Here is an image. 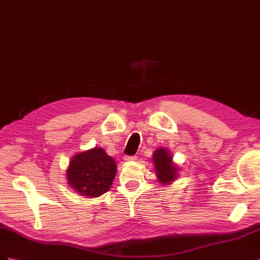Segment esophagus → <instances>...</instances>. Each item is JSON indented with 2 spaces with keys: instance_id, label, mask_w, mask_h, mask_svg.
Here are the masks:
<instances>
[{
  "instance_id": "obj_1",
  "label": "esophagus",
  "mask_w": 260,
  "mask_h": 260,
  "mask_svg": "<svg viewBox=\"0 0 260 260\" xmlns=\"http://www.w3.org/2000/svg\"><path fill=\"white\" fill-rule=\"evenodd\" d=\"M124 160L125 161H136L137 160V156H135V155H126L124 157Z\"/></svg>"
}]
</instances>
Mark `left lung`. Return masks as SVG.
<instances>
[{
    "mask_svg": "<svg viewBox=\"0 0 260 260\" xmlns=\"http://www.w3.org/2000/svg\"><path fill=\"white\" fill-rule=\"evenodd\" d=\"M154 170L159 182L163 185H168L173 182L179 175V168L172 161V155L166 148H159L155 150L153 157Z\"/></svg>",
    "mask_w": 260,
    "mask_h": 260,
    "instance_id": "1",
    "label": "left lung"
}]
</instances>
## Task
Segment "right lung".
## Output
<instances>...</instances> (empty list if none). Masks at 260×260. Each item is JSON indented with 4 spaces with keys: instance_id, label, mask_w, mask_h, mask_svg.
Here are the masks:
<instances>
[{
    "instance_id": "obj_1",
    "label": "right lung",
    "mask_w": 260,
    "mask_h": 260,
    "mask_svg": "<svg viewBox=\"0 0 260 260\" xmlns=\"http://www.w3.org/2000/svg\"><path fill=\"white\" fill-rule=\"evenodd\" d=\"M117 173L115 160L101 148L73 156L67 170L68 184L80 195L98 198L108 192Z\"/></svg>"
}]
</instances>
